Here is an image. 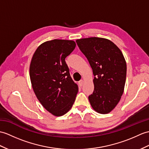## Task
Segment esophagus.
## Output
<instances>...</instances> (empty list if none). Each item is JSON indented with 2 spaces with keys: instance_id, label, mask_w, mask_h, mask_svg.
<instances>
[{
  "instance_id": "esophagus-1",
  "label": "esophagus",
  "mask_w": 149,
  "mask_h": 149,
  "mask_svg": "<svg viewBox=\"0 0 149 149\" xmlns=\"http://www.w3.org/2000/svg\"><path fill=\"white\" fill-rule=\"evenodd\" d=\"M84 84V80H81L80 81H79V85L80 86H82Z\"/></svg>"
}]
</instances>
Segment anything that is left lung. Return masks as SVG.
I'll list each match as a JSON object with an SVG mask.
<instances>
[{"label": "left lung", "mask_w": 149, "mask_h": 149, "mask_svg": "<svg viewBox=\"0 0 149 149\" xmlns=\"http://www.w3.org/2000/svg\"><path fill=\"white\" fill-rule=\"evenodd\" d=\"M87 58L94 75V91L89 96L91 105L100 113L115 108L123 94L126 78V63L121 51L112 41L99 37L76 40Z\"/></svg>", "instance_id": "1"}]
</instances>
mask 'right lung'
<instances>
[{
    "instance_id": "1",
    "label": "right lung",
    "mask_w": 149,
    "mask_h": 149,
    "mask_svg": "<svg viewBox=\"0 0 149 149\" xmlns=\"http://www.w3.org/2000/svg\"><path fill=\"white\" fill-rule=\"evenodd\" d=\"M75 46L73 40L47 41L38 47L31 61L30 77L33 91L42 105L55 116L68 112L77 94L78 86L65 62Z\"/></svg>"
}]
</instances>
